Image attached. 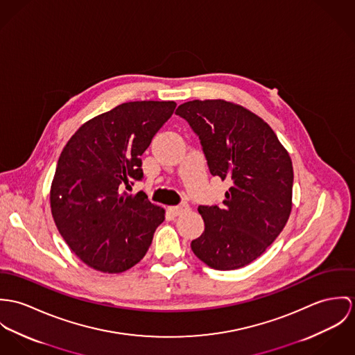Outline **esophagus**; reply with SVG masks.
<instances>
[{"instance_id":"1","label":"esophagus","mask_w":355,"mask_h":355,"mask_svg":"<svg viewBox=\"0 0 355 355\" xmlns=\"http://www.w3.org/2000/svg\"><path fill=\"white\" fill-rule=\"evenodd\" d=\"M188 209H189V205H188L187 202H181V204L174 205V207H168V212H170L171 215H174V216L181 215V214L187 212Z\"/></svg>"}]
</instances>
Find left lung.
<instances>
[{"instance_id":"obj_1","label":"left lung","mask_w":355,"mask_h":355,"mask_svg":"<svg viewBox=\"0 0 355 355\" xmlns=\"http://www.w3.org/2000/svg\"><path fill=\"white\" fill-rule=\"evenodd\" d=\"M175 114L198 136L211 174L232 182L222 207H198L205 229L191 248L214 270L245 267L288 220L294 180L288 153L264 119L236 103L191 101Z\"/></svg>"}]
</instances>
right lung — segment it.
Instances as JSON below:
<instances>
[{
	"mask_svg": "<svg viewBox=\"0 0 355 355\" xmlns=\"http://www.w3.org/2000/svg\"><path fill=\"white\" fill-rule=\"evenodd\" d=\"M175 102L122 103L83 123L64 147L50 189L55 226L88 267L119 274L147 253L164 209L123 188L143 178L140 157Z\"/></svg>",
	"mask_w": 355,
	"mask_h": 355,
	"instance_id": "right-lung-1",
	"label": "right lung"
}]
</instances>
